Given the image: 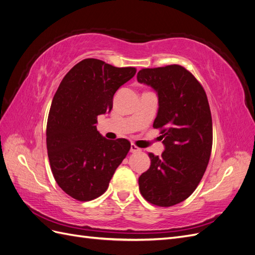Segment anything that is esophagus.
<instances>
[{
    "label": "esophagus",
    "mask_w": 255,
    "mask_h": 255,
    "mask_svg": "<svg viewBox=\"0 0 255 255\" xmlns=\"http://www.w3.org/2000/svg\"><path fill=\"white\" fill-rule=\"evenodd\" d=\"M129 151H130V153H137V152H140L141 149H139V148H138V146H136L134 143H132V144H130Z\"/></svg>",
    "instance_id": "esophagus-1"
}]
</instances>
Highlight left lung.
<instances>
[{
    "mask_svg": "<svg viewBox=\"0 0 255 255\" xmlns=\"http://www.w3.org/2000/svg\"><path fill=\"white\" fill-rule=\"evenodd\" d=\"M137 81L156 91L158 111L153 128H163L161 156L149 153L150 168L139 190L150 203L172 206L187 199L206 170L213 144V123L203 87L179 65L142 69Z\"/></svg>",
    "mask_w": 255,
    "mask_h": 255,
    "instance_id": "left-lung-1",
    "label": "left lung"
}]
</instances>
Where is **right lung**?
I'll return each instance as SVG.
<instances>
[{
	"label": "right lung",
	"instance_id": "right-lung-1",
	"mask_svg": "<svg viewBox=\"0 0 255 255\" xmlns=\"http://www.w3.org/2000/svg\"><path fill=\"white\" fill-rule=\"evenodd\" d=\"M135 73L133 67L86 58L65 75L54 95L47 125L51 170L58 186L79 201L103 195L129 151L128 140L106 139L96 123L99 115L112 111L116 91Z\"/></svg>",
	"mask_w": 255,
	"mask_h": 255
}]
</instances>
